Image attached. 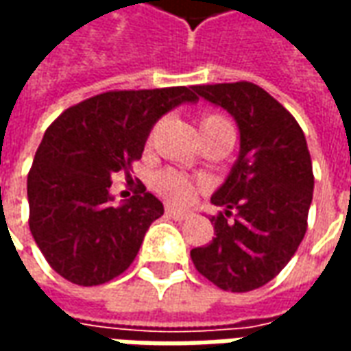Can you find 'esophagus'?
Instances as JSON below:
<instances>
[{"instance_id": "esophagus-1", "label": "esophagus", "mask_w": 351, "mask_h": 351, "mask_svg": "<svg viewBox=\"0 0 351 351\" xmlns=\"http://www.w3.org/2000/svg\"><path fill=\"white\" fill-rule=\"evenodd\" d=\"M165 213H167L169 216H173L175 220H186V218L190 216L186 210H180V208H176V206H167V208H165Z\"/></svg>"}]
</instances>
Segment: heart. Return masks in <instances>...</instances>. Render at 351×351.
Returning a JSON list of instances; mask_svg holds the SVG:
<instances>
[{
  "instance_id": "1",
  "label": "heart",
  "mask_w": 351,
  "mask_h": 351,
  "mask_svg": "<svg viewBox=\"0 0 351 351\" xmlns=\"http://www.w3.org/2000/svg\"><path fill=\"white\" fill-rule=\"evenodd\" d=\"M199 130H201V137L205 138L214 133H221L228 131L233 133V128L226 116L218 114V112H205L199 118ZM156 190L160 191L163 197L171 199L175 203H188L195 193V184L191 182L190 178L173 173V171H163L156 176Z\"/></svg>"
}]
</instances>
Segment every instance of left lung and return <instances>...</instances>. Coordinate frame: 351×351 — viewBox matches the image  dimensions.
I'll list each match as a JSON object with an SVG mask.
<instances>
[{"label":"left lung","instance_id":"left-lung-1","mask_svg":"<svg viewBox=\"0 0 351 351\" xmlns=\"http://www.w3.org/2000/svg\"><path fill=\"white\" fill-rule=\"evenodd\" d=\"M233 114L241 154L213 195V241L190 252L199 274L223 291L265 286L299 248L308 228L314 173L306 138L293 114L254 82L193 86Z\"/></svg>","mask_w":351,"mask_h":351}]
</instances>
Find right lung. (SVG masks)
<instances>
[{
    "label": "right lung",
    "instance_id": "obj_1",
    "mask_svg": "<svg viewBox=\"0 0 351 351\" xmlns=\"http://www.w3.org/2000/svg\"><path fill=\"white\" fill-rule=\"evenodd\" d=\"M193 86L110 90L65 108L45 131L27 173L29 231L54 271L77 286H101L137 258L163 205L145 184L112 206L116 173L130 176L152 125Z\"/></svg>",
    "mask_w": 351,
    "mask_h": 351
}]
</instances>
